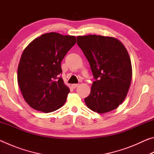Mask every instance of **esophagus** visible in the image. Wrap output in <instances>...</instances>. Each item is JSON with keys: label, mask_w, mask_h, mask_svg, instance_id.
Returning a JSON list of instances; mask_svg holds the SVG:
<instances>
[{"label": "esophagus", "mask_w": 154, "mask_h": 154, "mask_svg": "<svg viewBox=\"0 0 154 154\" xmlns=\"http://www.w3.org/2000/svg\"><path fill=\"white\" fill-rule=\"evenodd\" d=\"M78 85H79L78 83H74V84L71 85V86H72V88H74V89H75V88H76L78 86Z\"/></svg>", "instance_id": "obj_1"}]
</instances>
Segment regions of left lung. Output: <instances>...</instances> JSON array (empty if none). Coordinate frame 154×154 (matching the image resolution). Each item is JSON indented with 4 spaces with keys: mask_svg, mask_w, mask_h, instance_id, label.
I'll list each match as a JSON object with an SVG mask.
<instances>
[{
    "mask_svg": "<svg viewBox=\"0 0 154 154\" xmlns=\"http://www.w3.org/2000/svg\"><path fill=\"white\" fill-rule=\"evenodd\" d=\"M77 39L96 79L85 104L98 113L114 110L124 100L131 83L132 64L126 48L111 36L90 35Z\"/></svg>",
    "mask_w": 154,
    "mask_h": 154,
    "instance_id": "left-lung-1",
    "label": "left lung"
}]
</instances>
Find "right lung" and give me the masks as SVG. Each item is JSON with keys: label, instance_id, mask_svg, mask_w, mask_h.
<instances>
[{"label": "right lung", "instance_id": "1", "mask_svg": "<svg viewBox=\"0 0 154 154\" xmlns=\"http://www.w3.org/2000/svg\"><path fill=\"white\" fill-rule=\"evenodd\" d=\"M76 41L75 36L49 32L24 49L18 65L17 82L32 109L49 113L64 105L70 90L59 77L61 62Z\"/></svg>", "mask_w": 154, "mask_h": 154}]
</instances>
